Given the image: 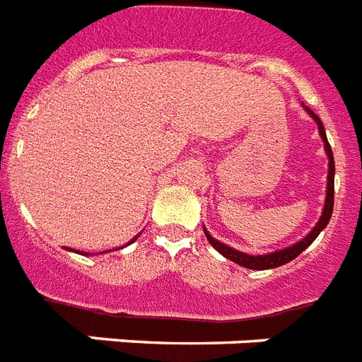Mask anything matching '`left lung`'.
<instances>
[{
	"label": "left lung",
	"mask_w": 362,
	"mask_h": 362,
	"mask_svg": "<svg viewBox=\"0 0 362 362\" xmlns=\"http://www.w3.org/2000/svg\"><path fill=\"white\" fill-rule=\"evenodd\" d=\"M306 108V106H305ZM306 112L314 117V121L317 123V127H320V134H322V140L325 141V151H327V157H329V175H327V198H325V207H323V213H322V218H320V222H317L316 226H314V230L308 233V235L303 239V241H299L297 245H293V247L290 248H284V250H279V252H271V254H263V256H248V254L245 252H237V250H233V248L226 247L224 243L216 241L215 237H211L209 233H207V230L205 231V237H207V241L213 245V247L218 250V252L224 256V258L231 259V262L239 263L241 267H247V269H256V271H262V269H274V267H280V265H284V263L291 262V259H296L297 256H299L303 250H305L308 245H312L314 243V239H316L317 235H320V231L323 230V228L327 226L329 221H331V215H332V204H334V158H332V151H331V146H329L327 141V136H325V129H323V123L322 119L317 117L314 112H312L310 108H306Z\"/></svg>",
	"instance_id": "obj_1"
}]
</instances>
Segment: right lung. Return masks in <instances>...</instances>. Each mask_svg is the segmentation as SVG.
<instances>
[{
    "mask_svg": "<svg viewBox=\"0 0 362 362\" xmlns=\"http://www.w3.org/2000/svg\"><path fill=\"white\" fill-rule=\"evenodd\" d=\"M132 241H134V239H132ZM132 241H131V243H132Z\"/></svg>",
    "mask_w": 362,
    "mask_h": 362,
    "instance_id": "1",
    "label": "right lung"
}]
</instances>
